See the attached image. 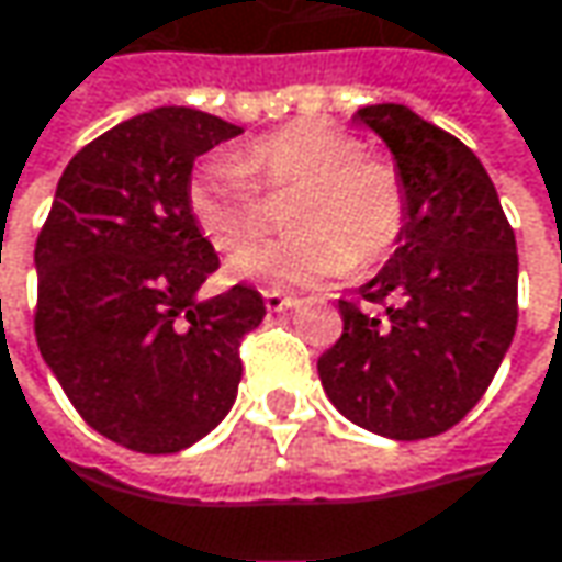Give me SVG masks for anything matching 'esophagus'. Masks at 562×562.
<instances>
[{
	"instance_id": "esophagus-1",
	"label": "esophagus",
	"mask_w": 562,
	"mask_h": 562,
	"mask_svg": "<svg viewBox=\"0 0 562 562\" xmlns=\"http://www.w3.org/2000/svg\"><path fill=\"white\" fill-rule=\"evenodd\" d=\"M263 305H267V312H292V308H299V299L295 295H282L277 289H267L263 292Z\"/></svg>"
}]
</instances>
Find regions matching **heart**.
Returning a JSON list of instances; mask_svg holds the SVG:
<instances>
[{
    "instance_id": "heart-1",
    "label": "heart",
    "mask_w": 562,
    "mask_h": 562,
    "mask_svg": "<svg viewBox=\"0 0 562 562\" xmlns=\"http://www.w3.org/2000/svg\"><path fill=\"white\" fill-rule=\"evenodd\" d=\"M363 154V144L347 131L295 122L240 154L205 157L189 177L186 202L199 231L218 250H234L266 224L258 178L271 191L302 188L290 210L296 231L237 250L228 277L270 289H315L350 277L360 260L385 257L405 228L402 179Z\"/></svg>"
}]
</instances>
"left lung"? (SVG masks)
I'll use <instances>...</instances> for the list:
<instances>
[{"label": "left lung", "mask_w": 562, "mask_h": 562, "mask_svg": "<svg viewBox=\"0 0 562 562\" xmlns=\"http://www.w3.org/2000/svg\"><path fill=\"white\" fill-rule=\"evenodd\" d=\"M392 154L405 228L370 282L340 299L344 334L318 357L331 405L389 440L453 428L492 383L518 325V247L480 157L383 102L353 115Z\"/></svg>", "instance_id": "8db88e82"}]
</instances>
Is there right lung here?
<instances>
[{"mask_svg":"<svg viewBox=\"0 0 562 562\" xmlns=\"http://www.w3.org/2000/svg\"><path fill=\"white\" fill-rule=\"evenodd\" d=\"M244 128L164 105L67 164L34 247V334L82 422L137 453H177L237 398V344L267 308L234 285L202 299L218 254L186 189L195 157Z\"/></svg>","mask_w":562,"mask_h":562,"instance_id":"right-lung-1","label":"right lung"}]
</instances>
